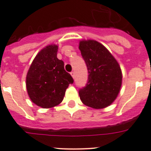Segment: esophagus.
<instances>
[{"instance_id": "obj_1", "label": "esophagus", "mask_w": 151, "mask_h": 151, "mask_svg": "<svg viewBox=\"0 0 151 151\" xmlns=\"http://www.w3.org/2000/svg\"><path fill=\"white\" fill-rule=\"evenodd\" d=\"M74 74H74V71H71V75L72 76L73 78H74Z\"/></svg>"}]
</instances>
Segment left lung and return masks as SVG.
<instances>
[{"label": "left lung", "instance_id": "obj_1", "mask_svg": "<svg viewBox=\"0 0 151 151\" xmlns=\"http://www.w3.org/2000/svg\"><path fill=\"white\" fill-rule=\"evenodd\" d=\"M79 49L88 71L87 84L79 91L80 99L91 108H105L115 100L120 90L122 76L119 63L96 40H82Z\"/></svg>", "mask_w": 151, "mask_h": 151}]
</instances>
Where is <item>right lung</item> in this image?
<instances>
[{
    "label": "right lung",
    "instance_id": "add662e5",
    "mask_svg": "<svg viewBox=\"0 0 151 151\" xmlns=\"http://www.w3.org/2000/svg\"><path fill=\"white\" fill-rule=\"evenodd\" d=\"M58 49L57 45L42 49L26 76V89L31 100L43 108L59 105L67 88L74 83L71 74L64 69L63 61L57 58Z\"/></svg>",
    "mask_w": 151,
    "mask_h": 151
}]
</instances>
